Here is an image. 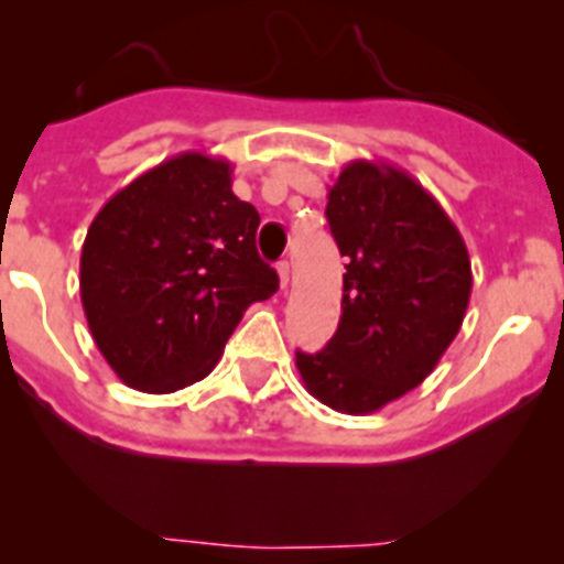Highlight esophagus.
<instances>
[{
	"instance_id": "esophagus-1",
	"label": "esophagus",
	"mask_w": 564,
	"mask_h": 564,
	"mask_svg": "<svg viewBox=\"0 0 564 564\" xmlns=\"http://www.w3.org/2000/svg\"><path fill=\"white\" fill-rule=\"evenodd\" d=\"M278 275H281V286H289V281H292V270H289V261H278Z\"/></svg>"
}]
</instances>
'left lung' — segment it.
Masks as SVG:
<instances>
[{"mask_svg": "<svg viewBox=\"0 0 564 564\" xmlns=\"http://www.w3.org/2000/svg\"><path fill=\"white\" fill-rule=\"evenodd\" d=\"M327 220L346 256L340 322L322 351H297V371L335 412L371 414L417 388L458 335L469 253L440 202L390 163L344 166Z\"/></svg>", "mask_w": 564, "mask_h": 564, "instance_id": "1", "label": "left lung"}]
</instances>
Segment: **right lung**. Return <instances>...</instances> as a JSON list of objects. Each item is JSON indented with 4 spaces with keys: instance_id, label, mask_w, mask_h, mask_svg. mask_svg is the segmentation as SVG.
I'll return each mask as SVG.
<instances>
[{
    "instance_id": "add662e5",
    "label": "right lung",
    "mask_w": 564,
    "mask_h": 564,
    "mask_svg": "<svg viewBox=\"0 0 564 564\" xmlns=\"http://www.w3.org/2000/svg\"><path fill=\"white\" fill-rule=\"evenodd\" d=\"M256 229L231 163L204 152H180L108 198L82 248V305L128 388L174 392L204 379L248 305L278 292Z\"/></svg>"
}]
</instances>
